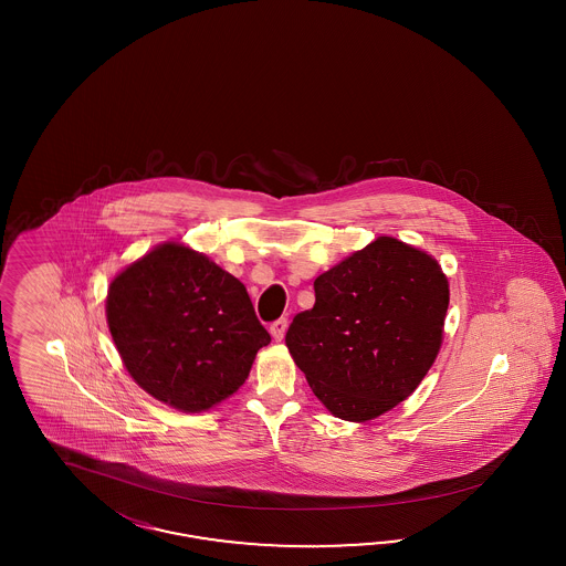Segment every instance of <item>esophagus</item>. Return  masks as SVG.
Instances as JSON below:
<instances>
[{
	"label": "esophagus",
	"instance_id": "obj_1",
	"mask_svg": "<svg viewBox=\"0 0 566 566\" xmlns=\"http://www.w3.org/2000/svg\"><path fill=\"white\" fill-rule=\"evenodd\" d=\"M286 327H289V319H286V317H280V319H275L274 324L270 326V332H272V336H274L275 343H280V340L284 338V334H286Z\"/></svg>",
	"mask_w": 566,
	"mask_h": 566
}]
</instances>
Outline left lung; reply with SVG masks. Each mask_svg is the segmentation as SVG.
Instances as JSON below:
<instances>
[{
    "label": "left lung",
    "instance_id": "1",
    "mask_svg": "<svg viewBox=\"0 0 566 566\" xmlns=\"http://www.w3.org/2000/svg\"><path fill=\"white\" fill-rule=\"evenodd\" d=\"M315 305L294 315L286 346L311 390L344 421L395 409L438 357L448 280L438 261L379 237L313 284Z\"/></svg>",
    "mask_w": 566,
    "mask_h": 566
}]
</instances>
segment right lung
Returning a JSON list of instances; mask_svg holds the SVG:
<instances>
[{"label": "right lung", "instance_id": "add662e5", "mask_svg": "<svg viewBox=\"0 0 566 566\" xmlns=\"http://www.w3.org/2000/svg\"><path fill=\"white\" fill-rule=\"evenodd\" d=\"M105 313L128 374L178 411H206L234 395L272 343L244 284L174 242L114 277Z\"/></svg>", "mask_w": 566, "mask_h": 566}]
</instances>
